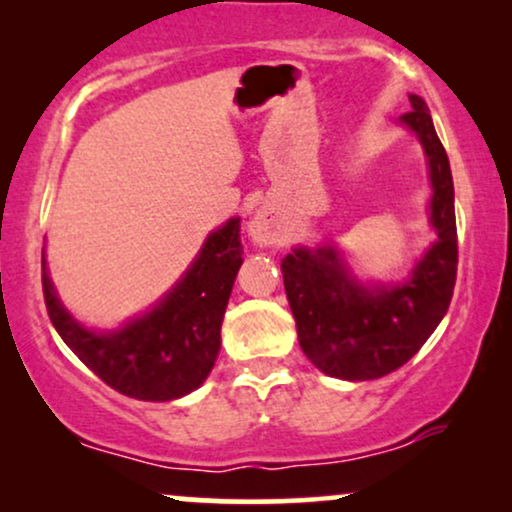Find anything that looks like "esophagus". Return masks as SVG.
Segmentation results:
<instances>
[{"label":"esophagus","mask_w":512,"mask_h":512,"mask_svg":"<svg viewBox=\"0 0 512 512\" xmlns=\"http://www.w3.org/2000/svg\"><path fill=\"white\" fill-rule=\"evenodd\" d=\"M248 231H250L252 243L260 245V248H272V245H276L281 238H284L279 216H276L272 209L257 211V214L252 216Z\"/></svg>","instance_id":"obj_1"}]
</instances>
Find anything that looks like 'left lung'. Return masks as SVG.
I'll use <instances>...</instances> for the list:
<instances>
[{
    "mask_svg": "<svg viewBox=\"0 0 512 512\" xmlns=\"http://www.w3.org/2000/svg\"><path fill=\"white\" fill-rule=\"evenodd\" d=\"M399 117L424 149L433 243L399 281H361L334 243L291 250L281 260L298 342L315 368L332 378L375 380L409 361L440 325L455 289L457 226L450 161L428 105L411 93Z\"/></svg>",
    "mask_w": 512,
    "mask_h": 512,
    "instance_id": "left-lung-1",
    "label": "left lung"
}]
</instances>
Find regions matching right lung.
Here are the masks:
<instances>
[{
	"label": "right lung",
	"mask_w": 512,
	"mask_h": 512,
	"mask_svg": "<svg viewBox=\"0 0 512 512\" xmlns=\"http://www.w3.org/2000/svg\"><path fill=\"white\" fill-rule=\"evenodd\" d=\"M243 264L240 219L211 231L178 284L117 330H88L64 308L43 252V293L62 342L105 385L142 402H170L207 380L221 349V322Z\"/></svg>",
	"instance_id": "add662e5"
}]
</instances>
